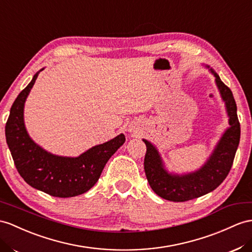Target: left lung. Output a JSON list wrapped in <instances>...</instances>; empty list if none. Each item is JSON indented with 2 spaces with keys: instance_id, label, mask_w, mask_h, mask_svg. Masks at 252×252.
<instances>
[{
  "instance_id": "obj_1",
  "label": "left lung",
  "mask_w": 252,
  "mask_h": 252,
  "mask_svg": "<svg viewBox=\"0 0 252 252\" xmlns=\"http://www.w3.org/2000/svg\"><path fill=\"white\" fill-rule=\"evenodd\" d=\"M216 83L225 101L229 115L230 127L221 137L216 149L201 169L183 177L171 176L167 173L158 153L149 141L144 139L147 151L145 154V173L150 188L160 198L173 202H184L201 197L217 189L227 178L233 165L235 153L241 138V126L237 118L236 103L231 89L225 85L214 71Z\"/></svg>"
}]
</instances>
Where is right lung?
I'll use <instances>...</instances> for the list:
<instances>
[{"mask_svg": "<svg viewBox=\"0 0 252 252\" xmlns=\"http://www.w3.org/2000/svg\"><path fill=\"white\" fill-rule=\"evenodd\" d=\"M38 74L19 94L10 108L5 126L6 141L16 168L32 188L50 196L68 198L86 192L98 181L113 154L124 145V134L95 146L79 158H62L50 154L30 138L24 127V102Z\"/></svg>", "mask_w": 252, "mask_h": 252, "instance_id": "right-lung-1", "label": "right lung"}]
</instances>
